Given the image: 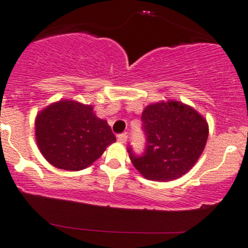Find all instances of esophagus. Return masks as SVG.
<instances>
[{"mask_svg": "<svg viewBox=\"0 0 248 248\" xmlns=\"http://www.w3.org/2000/svg\"><path fill=\"white\" fill-rule=\"evenodd\" d=\"M127 139H128V135L126 133L119 134V135H118V141L120 142V143H126Z\"/></svg>", "mask_w": 248, "mask_h": 248, "instance_id": "34e87169", "label": "esophagus"}]
</instances>
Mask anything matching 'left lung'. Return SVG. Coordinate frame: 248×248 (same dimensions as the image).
I'll list each match as a JSON object with an SVG mask.
<instances>
[{
	"label": "left lung",
	"instance_id": "obj_1",
	"mask_svg": "<svg viewBox=\"0 0 248 248\" xmlns=\"http://www.w3.org/2000/svg\"><path fill=\"white\" fill-rule=\"evenodd\" d=\"M146 148L128 147L133 166L152 181H173L189 171L203 153L209 127L193 108L178 101L149 105L141 116Z\"/></svg>",
	"mask_w": 248,
	"mask_h": 248
}]
</instances>
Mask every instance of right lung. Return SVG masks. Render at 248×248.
Masks as SVG:
<instances>
[{"mask_svg": "<svg viewBox=\"0 0 248 248\" xmlns=\"http://www.w3.org/2000/svg\"><path fill=\"white\" fill-rule=\"evenodd\" d=\"M36 140L53 167L78 171L98 160L116 138L107 121L96 118L92 106L62 100L37 115Z\"/></svg>", "mask_w": 248, "mask_h": 248, "instance_id": "obj_1", "label": "right lung"}]
</instances>
